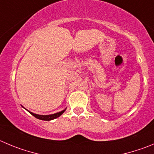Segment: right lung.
<instances>
[{
	"mask_svg": "<svg viewBox=\"0 0 154 154\" xmlns=\"http://www.w3.org/2000/svg\"><path fill=\"white\" fill-rule=\"evenodd\" d=\"M66 109H64L63 111L59 112H57V113H54V114L52 115H48V116H40V115H36V114H34L32 112H30V114L32 115L34 117H35L36 119H40V120H44V121H50V120H52V119H56V118L59 117L60 116L63 114L64 112Z\"/></svg>",
	"mask_w": 154,
	"mask_h": 154,
	"instance_id": "right-lung-1",
	"label": "right lung"
}]
</instances>
